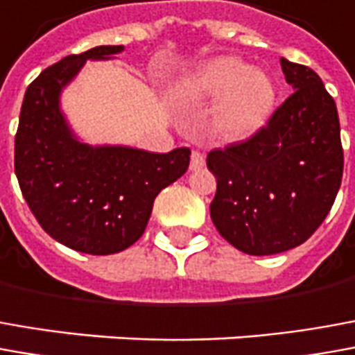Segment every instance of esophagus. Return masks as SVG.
<instances>
[{"mask_svg": "<svg viewBox=\"0 0 355 355\" xmlns=\"http://www.w3.org/2000/svg\"><path fill=\"white\" fill-rule=\"evenodd\" d=\"M202 166H205V154L199 153V150H193L191 153V170H201Z\"/></svg>", "mask_w": 355, "mask_h": 355, "instance_id": "1", "label": "esophagus"}]
</instances>
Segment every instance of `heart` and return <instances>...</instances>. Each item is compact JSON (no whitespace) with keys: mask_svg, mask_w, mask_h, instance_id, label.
Here are the masks:
<instances>
[{"mask_svg":"<svg viewBox=\"0 0 355 355\" xmlns=\"http://www.w3.org/2000/svg\"><path fill=\"white\" fill-rule=\"evenodd\" d=\"M182 94L202 102L216 100L214 127L230 141H243L261 131L276 104L270 77L236 58H214L197 65L183 79Z\"/></svg>","mask_w":355,"mask_h":355,"instance_id":"1","label":"heart"}]
</instances>
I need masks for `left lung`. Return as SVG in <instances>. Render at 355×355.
Listing matches in <instances>:
<instances>
[{"mask_svg": "<svg viewBox=\"0 0 355 355\" xmlns=\"http://www.w3.org/2000/svg\"><path fill=\"white\" fill-rule=\"evenodd\" d=\"M294 92L261 131L207 154L216 178L210 218L220 236L248 255L302 245L327 218L340 189V121L321 77L280 58Z\"/></svg>", "mask_w": 355, "mask_h": 355, "instance_id": "obj_1", "label": "left lung"}]
</instances>
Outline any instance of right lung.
Here are the masks:
<instances>
[{
	"label": "right lung",
	"instance_id": "1",
	"mask_svg": "<svg viewBox=\"0 0 355 355\" xmlns=\"http://www.w3.org/2000/svg\"><path fill=\"white\" fill-rule=\"evenodd\" d=\"M123 46H96L44 69L24 92L15 135V173L46 234L89 255L119 253L143 236L156 195L189 168V148L146 153L90 146L61 114V90L87 60H110Z\"/></svg>",
	"mask_w": 355,
	"mask_h": 355
}]
</instances>
